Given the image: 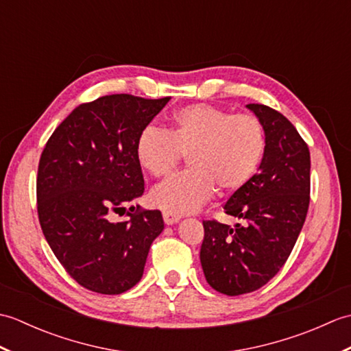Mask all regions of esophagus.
<instances>
[{
    "label": "esophagus",
    "instance_id": "esophagus-1",
    "mask_svg": "<svg viewBox=\"0 0 351 351\" xmlns=\"http://www.w3.org/2000/svg\"><path fill=\"white\" fill-rule=\"evenodd\" d=\"M162 219H164V223H166V225H175V223H178V221L181 220V215L171 214L169 211H164L162 213Z\"/></svg>",
    "mask_w": 351,
    "mask_h": 351
}]
</instances>
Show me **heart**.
<instances>
[{
	"mask_svg": "<svg viewBox=\"0 0 351 351\" xmlns=\"http://www.w3.org/2000/svg\"><path fill=\"white\" fill-rule=\"evenodd\" d=\"M265 149V128L256 116L232 114L208 104L182 107L171 117L169 131L149 125L136 141L140 166L154 176L169 175L189 154L190 169L151 193V202L171 214L197 211L215 189H243L256 175Z\"/></svg>",
	"mask_w": 351,
	"mask_h": 351,
	"instance_id": "obj_1",
	"label": "heart"
}]
</instances>
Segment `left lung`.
<instances>
[{
  "instance_id": "obj_1",
  "label": "left lung",
  "mask_w": 351,
  "mask_h": 351,
  "mask_svg": "<svg viewBox=\"0 0 351 351\" xmlns=\"http://www.w3.org/2000/svg\"><path fill=\"white\" fill-rule=\"evenodd\" d=\"M263 122L267 149L258 173L228 199L234 228L204 220L200 264L206 282L226 295L252 293L287 263L306 219L311 193L309 147L288 119L263 104H247Z\"/></svg>"
}]
</instances>
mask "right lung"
Wrapping results in <instances>:
<instances>
[{"label": "right lung", "instance_id": "1", "mask_svg": "<svg viewBox=\"0 0 351 351\" xmlns=\"http://www.w3.org/2000/svg\"><path fill=\"white\" fill-rule=\"evenodd\" d=\"M169 101L121 93L81 104L40 155L36 189L43 235L71 278L95 293L122 294L136 285L164 229L158 210L137 208L117 223L111 214L143 195L136 141Z\"/></svg>", "mask_w": 351, "mask_h": 351}]
</instances>
